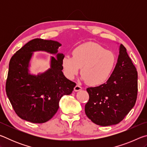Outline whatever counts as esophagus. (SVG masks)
Segmentation results:
<instances>
[{
  "instance_id": "obj_1",
  "label": "esophagus",
  "mask_w": 147,
  "mask_h": 147,
  "mask_svg": "<svg viewBox=\"0 0 147 147\" xmlns=\"http://www.w3.org/2000/svg\"><path fill=\"white\" fill-rule=\"evenodd\" d=\"M82 88L81 86H80L79 85H76L75 87H74V90L75 91H79L82 90Z\"/></svg>"
}]
</instances>
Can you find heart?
I'll list each match as a JSON object with an SVG mask.
<instances>
[{"label":"heart","instance_id":"b5f03b06","mask_svg":"<svg viewBox=\"0 0 147 147\" xmlns=\"http://www.w3.org/2000/svg\"><path fill=\"white\" fill-rule=\"evenodd\" d=\"M73 57L65 55L61 59L64 75L69 80L74 78L81 67L82 78L92 86H97L108 80L113 71L116 58L112 52L93 42L76 47Z\"/></svg>","mask_w":147,"mask_h":147}]
</instances>
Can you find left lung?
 <instances>
[{"instance_id":"left-lung-1","label":"left lung","mask_w":147,"mask_h":147,"mask_svg":"<svg viewBox=\"0 0 147 147\" xmlns=\"http://www.w3.org/2000/svg\"><path fill=\"white\" fill-rule=\"evenodd\" d=\"M86 90L89 98L85 113L96 124H117L130 112L138 96V72L123 45L119 47L117 63L106 82Z\"/></svg>"}]
</instances>
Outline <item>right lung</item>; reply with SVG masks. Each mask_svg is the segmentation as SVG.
I'll list each match as a JSON object with an SVG mask.
<instances>
[{"mask_svg": "<svg viewBox=\"0 0 147 147\" xmlns=\"http://www.w3.org/2000/svg\"><path fill=\"white\" fill-rule=\"evenodd\" d=\"M61 45L58 41L34 39L20 49L9 63L6 91L15 112L20 118L33 123H43L55 115L59 102L70 94L76 84L62 72L63 54L58 53ZM45 51L57 54L51 58V68L37 76L28 73L32 53Z\"/></svg>", "mask_w": 147, "mask_h": 147, "instance_id": "1", "label": "right lung"}]
</instances>
